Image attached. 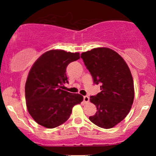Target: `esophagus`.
Instances as JSON below:
<instances>
[{
	"label": "esophagus",
	"instance_id": "esophagus-1",
	"mask_svg": "<svg viewBox=\"0 0 156 156\" xmlns=\"http://www.w3.org/2000/svg\"><path fill=\"white\" fill-rule=\"evenodd\" d=\"M83 100H84V103H87V102H89V98L88 96H84Z\"/></svg>",
	"mask_w": 156,
	"mask_h": 156
}]
</instances>
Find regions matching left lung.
<instances>
[{
    "label": "left lung",
    "instance_id": "obj_1",
    "mask_svg": "<svg viewBox=\"0 0 156 156\" xmlns=\"http://www.w3.org/2000/svg\"><path fill=\"white\" fill-rule=\"evenodd\" d=\"M81 58L94 83H101V91L90 98L98 111L89 120L99 127H114L127 115L133 105L135 92L131 71L122 57L108 47L83 52Z\"/></svg>",
    "mask_w": 156,
    "mask_h": 156
}]
</instances>
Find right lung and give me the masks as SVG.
Instances as JSON below:
<instances>
[{
	"label": "right lung",
	"instance_id": "1",
	"mask_svg": "<svg viewBox=\"0 0 156 156\" xmlns=\"http://www.w3.org/2000/svg\"><path fill=\"white\" fill-rule=\"evenodd\" d=\"M80 58V53L52 49L44 52L31 67L25 83L28 112L33 119L45 128L53 129L65 122L72 108L80 104L83 96L60 88L68 83L66 68Z\"/></svg>",
	"mask_w": 156,
	"mask_h": 156
}]
</instances>
